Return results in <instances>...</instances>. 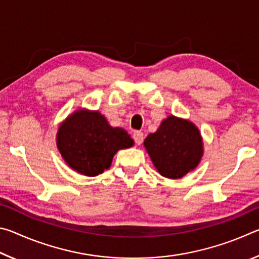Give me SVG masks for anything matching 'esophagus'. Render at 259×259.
<instances>
[{
  "label": "esophagus",
  "mask_w": 259,
  "mask_h": 259,
  "mask_svg": "<svg viewBox=\"0 0 259 259\" xmlns=\"http://www.w3.org/2000/svg\"><path fill=\"white\" fill-rule=\"evenodd\" d=\"M134 139L137 145H140V144L143 143V139H144V134L142 131H135L134 133Z\"/></svg>",
  "instance_id": "esophagus-1"
}]
</instances>
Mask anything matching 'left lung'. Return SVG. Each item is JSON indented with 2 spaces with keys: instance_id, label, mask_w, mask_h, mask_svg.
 Instances as JSON below:
<instances>
[{
  "instance_id": "obj_1",
  "label": "left lung",
  "mask_w": 259,
  "mask_h": 259,
  "mask_svg": "<svg viewBox=\"0 0 259 259\" xmlns=\"http://www.w3.org/2000/svg\"><path fill=\"white\" fill-rule=\"evenodd\" d=\"M144 146L161 176L181 179L194 170L203 155V140L193 122L170 115L154 134L144 140Z\"/></svg>"
}]
</instances>
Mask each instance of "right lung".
Instances as JSON below:
<instances>
[{"instance_id":"1","label":"right lung","mask_w":259,"mask_h":259,"mask_svg":"<svg viewBox=\"0 0 259 259\" xmlns=\"http://www.w3.org/2000/svg\"><path fill=\"white\" fill-rule=\"evenodd\" d=\"M57 147L74 171L94 177L109 169L117 151L134 146L122 128H114L99 111L80 108L61 122Z\"/></svg>"}]
</instances>
